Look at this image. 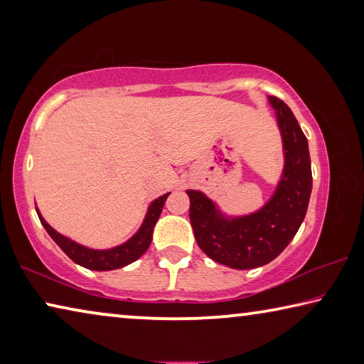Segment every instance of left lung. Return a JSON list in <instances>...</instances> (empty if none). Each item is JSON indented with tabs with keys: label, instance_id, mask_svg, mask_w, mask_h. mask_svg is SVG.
I'll list each match as a JSON object with an SVG mask.
<instances>
[{
	"label": "left lung",
	"instance_id": "8db88e82",
	"mask_svg": "<svg viewBox=\"0 0 364 364\" xmlns=\"http://www.w3.org/2000/svg\"><path fill=\"white\" fill-rule=\"evenodd\" d=\"M278 123L284 167L278 184L258 210L232 217L202 191L188 189L196 241L213 262L234 269L258 268L274 260L297 234L311 194V162L306 136L292 110L268 96Z\"/></svg>",
	"mask_w": 364,
	"mask_h": 364
}]
</instances>
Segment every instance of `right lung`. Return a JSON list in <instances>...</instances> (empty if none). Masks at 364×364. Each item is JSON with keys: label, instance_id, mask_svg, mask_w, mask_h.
<instances>
[{"label": "right lung", "instance_id": "obj_1", "mask_svg": "<svg viewBox=\"0 0 364 364\" xmlns=\"http://www.w3.org/2000/svg\"><path fill=\"white\" fill-rule=\"evenodd\" d=\"M168 194L170 193L157 197L156 200H152L146 212L143 225L139 226V230L134 232L127 242L115 245L112 249H91L86 247V245L78 244L73 241V239L67 237L64 234L54 230V228L41 217L38 208H36V213H38V218L43 228H45L49 236L53 237V241L64 250V254L69 257L70 260L80 264V267L93 271H110L123 268L127 267V264L136 262L138 258L149 249L154 226H156L160 213H162V208Z\"/></svg>", "mask_w": 364, "mask_h": 364}]
</instances>
